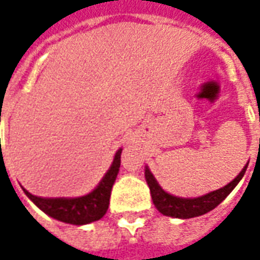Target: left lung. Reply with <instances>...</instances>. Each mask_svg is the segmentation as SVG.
I'll return each instance as SVG.
<instances>
[{
	"label": "left lung",
	"mask_w": 260,
	"mask_h": 260,
	"mask_svg": "<svg viewBox=\"0 0 260 260\" xmlns=\"http://www.w3.org/2000/svg\"><path fill=\"white\" fill-rule=\"evenodd\" d=\"M246 167H248V164L230 184L220 188V189L209 192L206 195L199 196V198H178V196L170 195L158 185L157 181L154 180V177L147 167L145 170V177H146L147 185L150 188L153 203L157 207L158 212L163 213L164 216H170V217L191 218L202 216V214L210 212L214 207L218 206L230 195V192L237 186L241 178L244 177Z\"/></svg>",
	"instance_id": "left-lung-1"
}]
</instances>
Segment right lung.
<instances>
[{
    "mask_svg": "<svg viewBox=\"0 0 260 260\" xmlns=\"http://www.w3.org/2000/svg\"><path fill=\"white\" fill-rule=\"evenodd\" d=\"M121 152L122 149L115 153L110 170L103 177L100 184L87 195L79 198H40L31 195L26 189L23 192L40 210L62 223L82 225L100 220L110 205L111 189L121 166Z\"/></svg>",
    "mask_w": 260,
    "mask_h": 260,
    "instance_id": "1",
    "label": "right lung"
}]
</instances>
